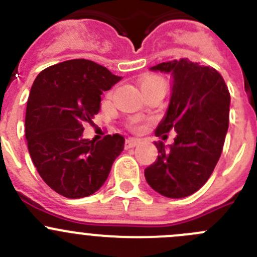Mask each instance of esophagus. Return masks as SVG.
<instances>
[{
	"instance_id": "34e87169",
	"label": "esophagus",
	"mask_w": 257,
	"mask_h": 257,
	"mask_svg": "<svg viewBox=\"0 0 257 257\" xmlns=\"http://www.w3.org/2000/svg\"><path fill=\"white\" fill-rule=\"evenodd\" d=\"M141 143L139 142V139H136V138H128L125 141V143H124V148L125 149H131V148H134V147H137L138 144Z\"/></svg>"
}]
</instances>
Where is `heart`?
Masks as SVG:
<instances>
[{"mask_svg": "<svg viewBox=\"0 0 257 257\" xmlns=\"http://www.w3.org/2000/svg\"><path fill=\"white\" fill-rule=\"evenodd\" d=\"M166 81L163 78L156 75L146 76L141 80V89L143 93H149V91H156V90H163L166 91Z\"/></svg>", "mask_w": 257, "mask_h": 257, "instance_id": "obj_1", "label": "heart"}]
</instances>
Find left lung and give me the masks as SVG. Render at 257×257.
I'll return each instance as SVG.
<instances>
[{
    "label": "left lung",
    "instance_id": "1",
    "mask_svg": "<svg viewBox=\"0 0 257 257\" xmlns=\"http://www.w3.org/2000/svg\"><path fill=\"white\" fill-rule=\"evenodd\" d=\"M152 71L171 74L168 109L156 129L167 138L174 129V143L154 142L158 158L144 171L147 182L168 198L195 193L212 174L225 143L230 115V93L217 70L188 59L152 66Z\"/></svg>",
    "mask_w": 257,
    "mask_h": 257
}]
</instances>
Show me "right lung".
<instances>
[{"instance_id": "1", "label": "right lung", "mask_w": 257, "mask_h": 257, "mask_svg": "<svg viewBox=\"0 0 257 257\" xmlns=\"http://www.w3.org/2000/svg\"><path fill=\"white\" fill-rule=\"evenodd\" d=\"M120 76L85 59L45 69L35 79L26 106L30 156L45 183L68 198L93 195L106 181L124 137L83 138L84 124L100 110V95Z\"/></svg>"}]
</instances>
